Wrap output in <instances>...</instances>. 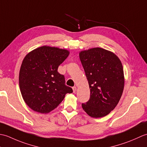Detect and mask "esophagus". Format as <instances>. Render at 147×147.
<instances>
[{
	"label": "esophagus",
	"instance_id": "34e87169",
	"mask_svg": "<svg viewBox=\"0 0 147 147\" xmlns=\"http://www.w3.org/2000/svg\"><path fill=\"white\" fill-rule=\"evenodd\" d=\"M73 92L75 93L76 91V86H73Z\"/></svg>",
	"mask_w": 147,
	"mask_h": 147
}]
</instances>
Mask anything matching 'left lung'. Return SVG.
<instances>
[{
	"label": "left lung",
	"instance_id": "obj_1",
	"mask_svg": "<svg viewBox=\"0 0 147 147\" xmlns=\"http://www.w3.org/2000/svg\"><path fill=\"white\" fill-rule=\"evenodd\" d=\"M80 59L90 89V97L82 108L95 118L109 114L123 94L124 77L120 59L113 52L96 47L80 52Z\"/></svg>",
	"mask_w": 147,
	"mask_h": 147
}]
</instances>
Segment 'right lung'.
<instances>
[{
    "label": "right lung",
    "instance_id": "right-lung-1",
    "mask_svg": "<svg viewBox=\"0 0 147 147\" xmlns=\"http://www.w3.org/2000/svg\"><path fill=\"white\" fill-rule=\"evenodd\" d=\"M69 52L54 47L42 46L29 52L20 71L19 84L24 101L34 111L42 114L54 110L73 89L65 84L59 65Z\"/></svg>",
    "mask_w": 147,
    "mask_h": 147
}]
</instances>
